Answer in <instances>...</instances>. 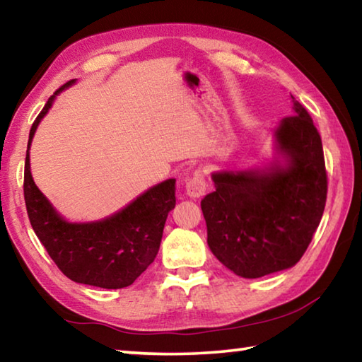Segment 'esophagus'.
I'll use <instances>...</instances> for the list:
<instances>
[{
    "instance_id": "1",
    "label": "esophagus",
    "mask_w": 362,
    "mask_h": 362,
    "mask_svg": "<svg viewBox=\"0 0 362 362\" xmlns=\"http://www.w3.org/2000/svg\"><path fill=\"white\" fill-rule=\"evenodd\" d=\"M206 182H204V177L201 173H196L192 179L187 182L185 185V194L188 198L192 199H198L201 196L206 194Z\"/></svg>"
}]
</instances>
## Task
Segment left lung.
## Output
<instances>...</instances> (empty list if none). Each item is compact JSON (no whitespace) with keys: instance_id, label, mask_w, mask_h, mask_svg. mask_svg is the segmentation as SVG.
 I'll list each match as a JSON object with an SVG mask.
<instances>
[{"instance_id":"1","label":"left lung","mask_w":362,"mask_h":362,"mask_svg":"<svg viewBox=\"0 0 362 362\" xmlns=\"http://www.w3.org/2000/svg\"><path fill=\"white\" fill-rule=\"evenodd\" d=\"M273 144L274 156L267 164L214 170L216 189L201 201L211 252L247 279L296 265L326 206L321 137L293 97L292 116L274 127Z\"/></svg>"}]
</instances>
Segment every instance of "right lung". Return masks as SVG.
Returning a JSON list of instances; mask_svg holds the SVG:
<instances>
[{
	"mask_svg": "<svg viewBox=\"0 0 362 362\" xmlns=\"http://www.w3.org/2000/svg\"><path fill=\"white\" fill-rule=\"evenodd\" d=\"M75 81L71 79L49 97L30 129L23 177L25 206L36 236L66 278L102 289H121L131 286L156 259L168 214L175 207V179L148 188L105 218L66 220L36 187L30 146L56 97Z\"/></svg>",
	"mask_w": 362,
	"mask_h": 362,
	"instance_id": "right-lung-1",
	"label": "right lung"
}]
</instances>
